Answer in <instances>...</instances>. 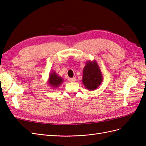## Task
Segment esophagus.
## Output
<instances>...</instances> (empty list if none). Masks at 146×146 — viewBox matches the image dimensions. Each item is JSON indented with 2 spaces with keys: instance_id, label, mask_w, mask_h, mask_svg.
Wrapping results in <instances>:
<instances>
[{
  "instance_id": "34e87169",
  "label": "esophagus",
  "mask_w": 146,
  "mask_h": 146,
  "mask_svg": "<svg viewBox=\"0 0 146 146\" xmlns=\"http://www.w3.org/2000/svg\"><path fill=\"white\" fill-rule=\"evenodd\" d=\"M68 80H69V82H76V78H75V77H73V78H68Z\"/></svg>"
}]
</instances>
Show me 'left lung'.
<instances>
[{
  "mask_svg": "<svg viewBox=\"0 0 146 146\" xmlns=\"http://www.w3.org/2000/svg\"><path fill=\"white\" fill-rule=\"evenodd\" d=\"M82 83L89 91L96 90L103 81V76L96 60L88 61L83 69Z\"/></svg>",
  "mask_w": 146,
  "mask_h": 146,
  "instance_id": "left-lung-1",
  "label": "left lung"
}]
</instances>
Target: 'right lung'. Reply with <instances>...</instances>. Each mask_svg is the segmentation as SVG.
Returning a JSON list of instances; mask_svg holds the SVG:
<instances>
[{"instance_id": "1", "label": "right lung", "mask_w": 146, "mask_h": 146, "mask_svg": "<svg viewBox=\"0 0 146 146\" xmlns=\"http://www.w3.org/2000/svg\"><path fill=\"white\" fill-rule=\"evenodd\" d=\"M63 82V78L59 76L55 70L49 74V77H48L47 83L48 85L53 88V89H56V88L59 87Z\"/></svg>"}]
</instances>
